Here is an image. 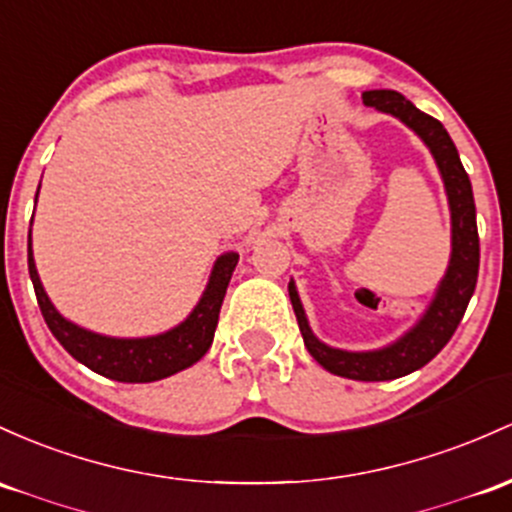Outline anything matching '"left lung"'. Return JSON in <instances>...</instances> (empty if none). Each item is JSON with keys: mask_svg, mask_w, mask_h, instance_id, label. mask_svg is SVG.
<instances>
[{"mask_svg": "<svg viewBox=\"0 0 512 512\" xmlns=\"http://www.w3.org/2000/svg\"><path fill=\"white\" fill-rule=\"evenodd\" d=\"M362 99L367 106L396 116L408 128H413L425 140L440 167L449 196V211H452V260H449L447 274L423 320L391 347L376 352H345L323 345L308 328L294 282L289 284V296L296 320H299L303 345L320 367L328 369L330 374L345 376V379L389 381L425 367L457 330L476 289V277H479V230H476V206L469 174H466L445 126L415 109L411 101L393 89H372V92H364Z\"/></svg>", "mask_w": 512, "mask_h": 512, "instance_id": "8db88e82", "label": "left lung"}]
</instances>
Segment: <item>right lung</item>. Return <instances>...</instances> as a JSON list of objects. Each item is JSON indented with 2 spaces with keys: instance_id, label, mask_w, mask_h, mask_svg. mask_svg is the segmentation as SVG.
<instances>
[{
  "instance_id": "right-lung-1",
  "label": "right lung",
  "mask_w": 512,
  "mask_h": 512,
  "mask_svg": "<svg viewBox=\"0 0 512 512\" xmlns=\"http://www.w3.org/2000/svg\"><path fill=\"white\" fill-rule=\"evenodd\" d=\"M235 265H238L235 252H226V255L218 257L204 296L196 303L192 316L184 320L182 325H177V328L155 335V338H106V335L89 333L80 325L70 323V320H65L55 311V306L50 303L46 291H43L41 279H38L36 265H33L31 233H28V274H31L38 306H41L50 333L84 367H89L101 376H109L114 381H126V384H148V381L165 379V376L192 367L194 362H199L209 352L223 296H226L230 274H233Z\"/></svg>"
}]
</instances>
